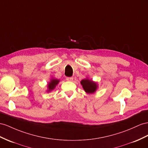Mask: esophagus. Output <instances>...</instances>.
<instances>
[{
    "mask_svg": "<svg viewBox=\"0 0 148 148\" xmlns=\"http://www.w3.org/2000/svg\"><path fill=\"white\" fill-rule=\"evenodd\" d=\"M66 79H67V81H73V77H67L66 78Z\"/></svg>",
    "mask_w": 148,
    "mask_h": 148,
    "instance_id": "obj_1",
    "label": "esophagus"
}]
</instances>
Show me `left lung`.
Returning a JSON list of instances; mask_svg holds the SVG:
<instances>
[{
  "label": "left lung",
  "mask_w": 148,
  "mask_h": 148,
  "mask_svg": "<svg viewBox=\"0 0 148 148\" xmlns=\"http://www.w3.org/2000/svg\"><path fill=\"white\" fill-rule=\"evenodd\" d=\"M81 84L85 92L88 94H92L95 92L97 89V83L88 78L82 79L81 81Z\"/></svg>",
  "instance_id": "1"
}]
</instances>
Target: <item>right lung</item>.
<instances>
[{"mask_svg": "<svg viewBox=\"0 0 148 148\" xmlns=\"http://www.w3.org/2000/svg\"><path fill=\"white\" fill-rule=\"evenodd\" d=\"M59 80L57 79H51V81L48 83L47 84V87H48V89L47 91V92H50L51 90H52L53 89H54L56 86L59 84Z\"/></svg>", "mask_w": 148, "mask_h": 148, "instance_id": "right-lung-1", "label": "right lung"}]
</instances>
